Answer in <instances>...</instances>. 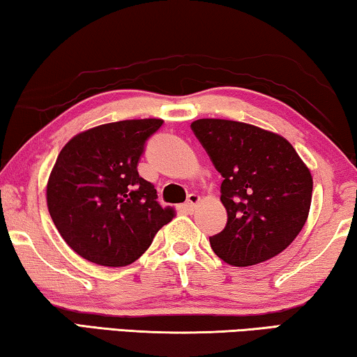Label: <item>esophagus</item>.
Returning <instances> with one entry per match:
<instances>
[{
    "label": "esophagus",
    "instance_id": "obj_1",
    "mask_svg": "<svg viewBox=\"0 0 357 357\" xmlns=\"http://www.w3.org/2000/svg\"><path fill=\"white\" fill-rule=\"evenodd\" d=\"M198 203H199V196L196 193H191V195H188L187 203L183 204V208L187 209L188 213H195V209H196V206H198Z\"/></svg>",
    "mask_w": 357,
    "mask_h": 357
}]
</instances>
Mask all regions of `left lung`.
I'll return each mask as SVG.
<instances>
[{
  "instance_id": "obj_1",
  "label": "left lung",
  "mask_w": 357,
  "mask_h": 357,
  "mask_svg": "<svg viewBox=\"0 0 357 357\" xmlns=\"http://www.w3.org/2000/svg\"><path fill=\"white\" fill-rule=\"evenodd\" d=\"M191 130L224 177L227 225L209 236L213 251L236 267L280 255L306 224L312 199V175L291 143L225 119H198Z\"/></svg>"
}]
</instances>
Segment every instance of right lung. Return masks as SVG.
<instances>
[{"instance_id":"right-lung-1","label":"right lung","mask_w":357,"mask_h":357,"mask_svg":"<svg viewBox=\"0 0 357 357\" xmlns=\"http://www.w3.org/2000/svg\"><path fill=\"white\" fill-rule=\"evenodd\" d=\"M162 122L102 123L61 149L46 203L61 236L84 259L106 267L132 264L174 219L175 211L161 208L154 185L137 170L144 143Z\"/></svg>"}]
</instances>
